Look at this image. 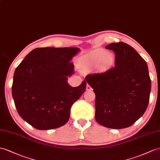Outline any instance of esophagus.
<instances>
[{
  "label": "esophagus",
  "instance_id": "34e87169",
  "mask_svg": "<svg viewBox=\"0 0 160 160\" xmlns=\"http://www.w3.org/2000/svg\"><path fill=\"white\" fill-rule=\"evenodd\" d=\"M92 88H91L90 85H89V84H87V86H86V90H88V91H90V90H92Z\"/></svg>",
  "mask_w": 160,
  "mask_h": 160
}]
</instances>
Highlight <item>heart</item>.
<instances>
[{"label": "heart", "instance_id": "1", "mask_svg": "<svg viewBox=\"0 0 160 160\" xmlns=\"http://www.w3.org/2000/svg\"><path fill=\"white\" fill-rule=\"evenodd\" d=\"M86 62L90 66L99 64L100 68H110L115 64V56L113 53L106 50H97L88 57Z\"/></svg>", "mask_w": 160, "mask_h": 160}]
</instances>
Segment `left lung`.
Listing matches in <instances>:
<instances>
[{"mask_svg": "<svg viewBox=\"0 0 160 160\" xmlns=\"http://www.w3.org/2000/svg\"><path fill=\"white\" fill-rule=\"evenodd\" d=\"M115 54V67L90 74L85 81L96 94V121L112 129L132 126L145 112L151 83L145 60L125 42L106 46Z\"/></svg>", "mask_w": 160, "mask_h": 160, "instance_id": "1", "label": "left lung"}]
</instances>
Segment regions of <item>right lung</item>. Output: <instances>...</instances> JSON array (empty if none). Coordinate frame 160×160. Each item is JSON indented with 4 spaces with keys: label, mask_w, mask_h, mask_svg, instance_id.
Segmentation results:
<instances>
[{
    "label": "right lung",
    "mask_w": 160,
    "mask_h": 160,
    "mask_svg": "<svg viewBox=\"0 0 160 160\" xmlns=\"http://www.w3.org/2000/svg\"><path fill=\"white\" fill-rule=\"evenodd\" d=\"M78 48L34 49L16 68L12 96L19 116L36 129H55L67 123L71 108L86 88L68 83L72 75V58Z\"/></svg>",
    "instance_id": "add662e5"
}]
</instances>
